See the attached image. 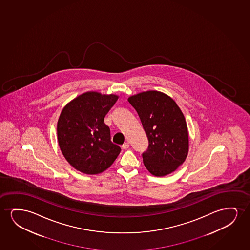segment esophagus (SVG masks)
Here are the masks:
<instances>
[{"label": "esophagus", "mask_w": 250, "mask_h": 250, "mask_svg": "<svg viewBox=\"0 0 250 250\" xmlns=\"http://www.w3.org/2000/svg\"><path fill=\"white\" fill-rule=\"evenodd\" d=\"M129 147H130V144H129L128 142H125V143L122 145V148H123V149H127Z\"/></svg>", "instance_id": "esophagus-1"}]
</instances>
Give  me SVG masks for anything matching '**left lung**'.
Here are the masks:
<instances>
[{"instance_id": "obj_1", "label": "left lung", "mask_w": 250, "mask_h": 250, "mask_svg": "<svg viewBox=\"0 0 250 250\" xmlns=\"http://www.w3.org/2000/svg\"><path fill=\"white\" fill-rule=\"evenodd\" d=\"M148 139L142 154L151 174L163 177L181 166L187 157L188 136L185 116L171 97L159 91H146L130 96Z\"/></svg>"}]
</instances>
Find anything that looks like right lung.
<instances>
[{"mask_svg": "<svg viewBox=\"0 0 250 250\" xmlns=\"http://www.w3.org/2000/svg\"><path fill=\"white\" fill-rule=\"evenodd\" d=\"M115 95L86 92L62 110L57 124L62 154L76 170L98 174L106 170L120 154V146L111 141L104 118L118 100Z\"/></svg>", "mask_w": 250, "mask_h": 250, "instance_id": "1", "label": "right lung"}]
</instances>
